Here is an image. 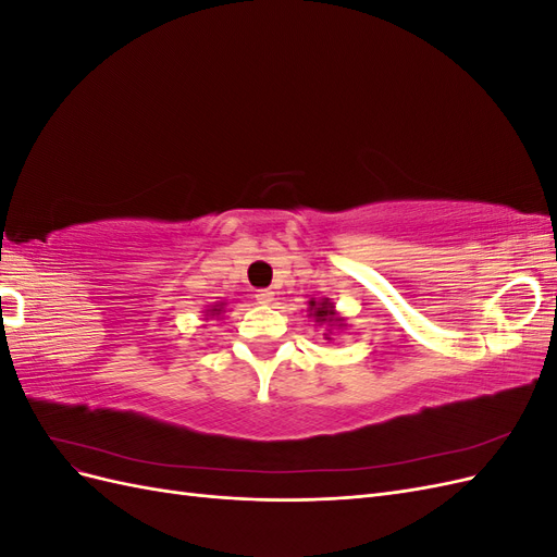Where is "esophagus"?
Wrapping results in <instances>:
<instances>
[{"label":"esophagus","mask_w":557,"mask_h":557,"mask_svg":"<svg viewBox=\"0 0 557 557\" xmlns=\"http://www.w3.org/2000/svg\"><path fill=\"white\" fill-rule=\"evenodd\" d=\"M256 299L260 301V305H272V301H274V293H272V290H258V293H256Z\"/></svg>","instance_id":"1"}]
</instances>
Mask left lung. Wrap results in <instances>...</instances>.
Wrapping results in <instances>:
<instances>
[{
  "mask_svg": "<svg viewBox=\"0 0 557 557\" xmlns=\"http://www.w3.org/2000/svg\"><path fill=\"white\" fill-rule=\"evenodd\" d=\"M309 315L315 320L318 325H327L330 330H336V327H344V318L336 313V309H334V301H330L327 297L325 299H320V301H315V299H311L309 301ZM330 334L332 332H327L325 334V339H330Z\"/></svg>",
  "mask_w": 557,
  "mask_h": 557,
  "instance_id": "obj_1",
  "label": "left lung"
}]
</instances>
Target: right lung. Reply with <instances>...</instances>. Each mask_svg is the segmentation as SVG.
<instances>
[{"instance_id": "obj_1", "label": "right lung", "mask_w": 557, "mask_h": 557, "mask_svg": "<svg viewBox=\"0 0 557 557\" xmlns=\"http://www.w3.org/2000/svg\"><path fill=\"white\" fill-rule=\"evenodd\" d=\"M223 307H225V305H213V307L207 311V315H211V318H213V315H221Z\"/></svg>"}]
</instances>
